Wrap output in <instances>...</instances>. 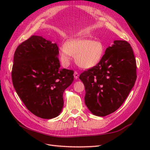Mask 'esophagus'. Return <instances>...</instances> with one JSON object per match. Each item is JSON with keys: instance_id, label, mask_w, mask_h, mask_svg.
Wrapping results in <instances>:
<instances>
[{"instance_id": "1", "label": "esophagus", "mask_w": 150, "mask_h": 150, "mask_svg": "<svg viewBox=\"0 0 150 150\" xmlns=\"http://www.w3.org/2000/svg\"><path fill=\"white\" fill-rule=\"evenodd\" d=\"M74 78L76 79H78L79 78V74H78V72L74 71Z\"/></svg>"}]
</instances>
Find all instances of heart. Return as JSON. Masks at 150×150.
Masks as SVG:
<instances>
[{
    "label": "heart",
    "mask_w": 150,
    "mask_h": 150,
    "mask_svg": "<svg viewBox=\"0 0 150 150\" xmlns=\"http://www.w3.org/2000/svg\"><path fill=\"white\" fill-rule=\"evenodd\" d=\"M104 54V46L100 40L81 38L67 40L59 51L61 62L64 66H69L72 56H75L77 64L86 69L98 64Z\"/></svg>",
    "instance_id": "1"
}]
</instances>
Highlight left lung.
Wrapping results in <instances>:
<instances>
[{
    "label": "left lung",
    "mask_w": 150,
    "mask_h": 150,
    "mask_svg": "<svg viewBox=\"0 0 150 150\" xmlns=\"http://www.w3.org/2000/svg\"><path fill=\"white\" fill-rule=\"evenodd\" d=\"M84 85L86 106L93 115L115 112L128 97L137 79L133 49L125 40H115L96 66L79 76Z\"/></svg>",
    "instance_id": "8db88e82"
}]
</instances>
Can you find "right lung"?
<instances>
[{"label": "right lung", "instance_id": "1", "mask_svg": "<svg viewBox=\"0 0 150 150\" xmlns=\"http://www.w3.org/2000/svg\"><path fill=\"white\" fill-rule=\"evenodd\" d=\"M56 43L33 35L16 50L13 86L28 110L43 119L60 114L63 93L74 80V71L61 69Z\"/></svg>", "mask_w": 150, "mask_h": 150}]
</instances>
